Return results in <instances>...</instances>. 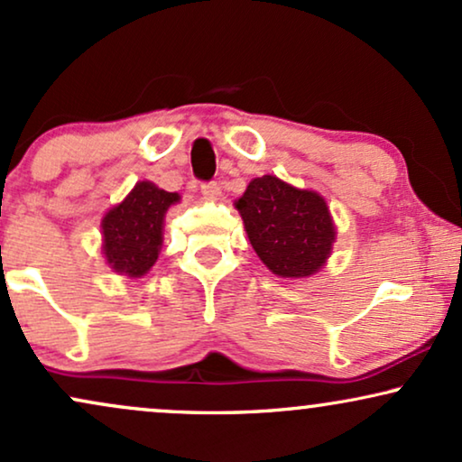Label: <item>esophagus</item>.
Wrapping results in <instances>:
<instances>
[{
  "instance_id": "esophagus-1",
  "label": "esophagus",
  "mask_w": 462,
  "mask_h": 462,
  "mask_svg": "<svg viewBox=\"0 0 462 462\" xmlns=\"http://www.w3.org/2000/svg\"><path fill=\"white\" fill-rule=\"evenodd\" d=\"M201 195L205 201H218L220 186L216 181H205V184H201Z\"/></svg>"
}]
</instances>
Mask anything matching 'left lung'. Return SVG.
<instances>
[{
	"label": "left lung",
	"mask_w": 462,
	"mask_h": 462,
	"mask_svg": "<svg viewBox=\"0 0 462 462\" xmlns=\"http://www.w3.org/2000/svg\"><path fill=\"white\" fill-rule=\"evenodd\" d=\"M236 208L254 253L276 276L306 278L326 265L336 226L319 192L263 175L250 181Z\"/></svg>",
	"instance_id": "1"
}]
</instances>
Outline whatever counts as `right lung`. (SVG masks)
Returning <instances> with one entry per match:
<instances>
[{
	"mask_svg": "<svg viewBox=\"0 0 462 462\" xmlns=\"http://www.w3.org/2000/svg\"><path fill=\"white\" fill-rule=\"evenodd\" d=\"M180 201L152 181H139L102 218V253L117 274L141 278L156 263L162 246L164 214Z\"/></svg>",
	"mask_w": 462,
	"mask_h": 462,
	"instance_id": "obj_1",
	"label": "right lung"
}]
</instances>
